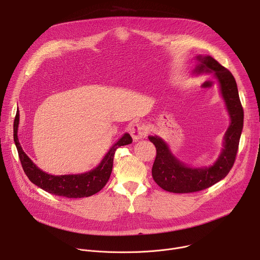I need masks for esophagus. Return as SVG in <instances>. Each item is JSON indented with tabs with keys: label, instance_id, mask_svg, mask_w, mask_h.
<instances>
[{
	"label": "esophagus",
	"instance_id": "obj_1",
	"mask_svg": "<svg viewBox=\"0 0 260 260\" xmlns=\"http://www.w3.org/2000/svg\"><path fill=\"white\" fill-rule=\"evenodd\" d=\"M131 135L134 138V140H140L142 138H145L147 135L146 124H144L142 122L135 123L131 129Z\"/></svg>",
	"mask_w": 260,
	"mask_h": 260
}]
</instances>
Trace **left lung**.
Here are the masks:
<instances>
[{
    "label": "left lung",
    "instance_id": "1",
    "mask_svg": "<svg viewBox=\"0 0 260 260\" xmlns=\"http://www.w3.org/2000/svg\"><path fill=\"white\" fill-rule=\"evenodd\" d=\"M197 59L199 62L194 74L214 72L229 111L231 124L225 133L220 156L209 168H190L184 165L172 154L162 139L157 136L148 137L156 148V157L152 167L153 180L159 187L174 193L201 191L225 178L235 164L244 124V110L233 74L212 56L199 55Z\"/></svg>",
    "mask_w": 260,
    "mask_h": 260
}]
</instances>
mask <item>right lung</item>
<instances>
[{"label": "right lung", "mask_w": 260, "mask_h": 260, "mask_svg": "<svg viewBox=\"0 0 260 260\" xmlns=\"http://www.w3.org/2000/svg\"><path fill=\"white\" fill-rule=\"evenodd\" d=\"M18 123L19 113L17 111L13 125L14 142L17 148L22 169L29 181L51 194L69 199L87 198L99 192L107 184L110 178L113 168L114 154L117 148L120 146L128 145L133 142L132 137L128 134H124L117 141V143H115L110 148L108 153L105 155L101 164L95 169L84 174L53 176L40 170L24 153L17 138Z\"/></svg>", "instance_id": "right-lung-1"}]
</instances>
